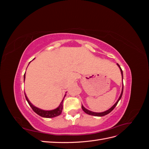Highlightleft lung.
Segmentation results:
<instances>
[{
	"instance_id": "obj_1",
	"label": "left lung",
	"mask_w": 149,
	"mask_h": 149,
	"mask_svg": "<svg viewBox=\"0 0 149 149\" xmlns=\"http://www.w3.org/2000/svg\"><path fill=\"white\" fill-rule=\"evenodd\" d=\"M118 65V66L119 67V68H120V71H121V74H122V77H123V70H122V69H121V68H120V66H119V65L118 63L117 64ZM123 89H124V88L123 87V90H122V93H121V94H120V97H119V98L118 99V101H117L116 102V104H115L112 106V107H111L109 109H108L107 111H105V112H92V111H89V110H88V109H86V108H84V107H83V106H81V107H82V109L83 110V111L85 112V113H86V114H89V115H91V116H100V117H101V116H105V115H107V114H108L109 113H110V112L113 110L114 108H115V107L117 106V104H118V102L119 101V100H120V98H121V97H122V96H123Z\"/></svg>"
}]
</instances>
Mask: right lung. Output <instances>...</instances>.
Here are the masks:
<instances>
[{
  "instance_id": "add662e5",
  "label": "right lung",
  "mask_w": 149,
  "mask_h": 149,
  "mask_svg": "<svg viewBox=\"0 0 149 149\" xmlns=\"http://www.w3.org/2000/svg\"><path fill=\"white\" fill-rule=\"evenodd\" d=\"M25 73L24 74V80H25ZM25 98H26V101H27L30 106L31 107V109H33V111L35 112V113H37L38 115L43 117V118H55V117H56L61 114V112L63 110V100H64V98H65V96L63 98V100L61 102L59 106H58V107H57L55 109L52 110V111H44V110H42L40 109H38V108H37V107H35L34 106L31 104V102L29 101L28 98L26 96L25 94Z\"/></svg>"
}]
</instances>
